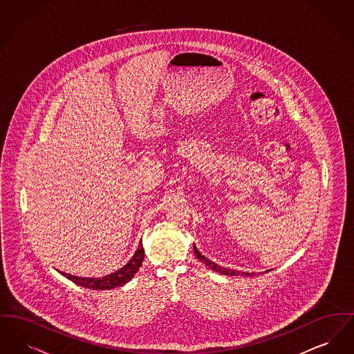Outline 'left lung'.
Wrapping results in <instances>:
<instances>
[{
	"mask_svg": "<svg viewBox=\"0 0 354 354\" xmlns=\"http://www.w3.org/2000/svg\"><path fill=\"white\" fill-rule=\"evenodd\" d=\"M194 252L196 254V257L203 261L209 270H215V272H218L220 274H227V276H254V273L252 272H241V270H230V268H223V267H220L218 264H215L214 261H211L209 259H207L205 256H203L202 253L198 251V248H196V245L194 244ZM268 272V270H267Z\"/></svg>",
	"mask_w": 354,
	"mask_h": 354,
	"instance_id": "8db88e82",
	"label": "left lung"
}]
</instances>
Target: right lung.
<instances>
[{
  "mask_svg": "<svg viewBox=\"0 0 354 354\" xmlns=\"http://www.w3.org/2000/svg\"><path fill=\"white\" fill-rule=\"evenodd\" d=\"M145 259V250L142 245V241L139 243L138 250L135 251L134 256L129 260V263L126 266H123L120 270H115L114 273H110L107 276L103 277H78L74 274H68L65 272L58 270L62 276L68 277V280H71L73 283H75L77 286L88 288V289H114L117 286H124L126 283H129L135 276V273L142 267V261Z\"/></svg>",
  "mask_w": 354,
  "mask_h": 354,
  "instance_id": "right-lung-1",
  "label": "right lung"
}]
</instances>
